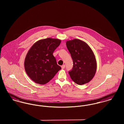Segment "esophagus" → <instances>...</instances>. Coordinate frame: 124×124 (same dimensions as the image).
<instances>
[{
  "instance_id": "34e87169",
  "label": "esophagus",
  "mask_w": 124,
  "mask_h": 124,
  "mask_svg": "<svg viewBox=\"0 0 124 124\" xmlns=\"http://www.w3.org/2000/svg\"><path fill=\"white\" fill-rule=\"evenodd\" d=\"M61 67H62V69H64V68H65V65L64 64H63V65H62L61 66Z\"/></svg>"
}]
</instances>
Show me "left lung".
Listing matches in <instances>:
<instances>
[{
	"label": "left lung",
	"instance_id": "8db88e82",
	"mask_svg": "<svg viewBox=\"0 0 124 124\" xmlns=\"http://www.w3.org/2000/svg\"><path fill=\"white\" fill-rule=\"evenodd\" d=\"M66 44L73 61V67L69 71L71 79L79 85L88 83L97 68L93 52L86 43L79 39L67 41Z\"/></svg>",
	"mask_w": 124,
	"mask_h": 124
}]
</instances>
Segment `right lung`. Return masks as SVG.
I'll list each match as a JSON object with an SVG mask.
<instances>
[{
	"label": "right lung",
	"instance_id": "obj_1",
	"mask_svg": "<svg viewBox=\"0 0 124 124\" xmlns=\"http://www.w3.org/2000/svg\"><path fill=\"white\" fill-rule=\"evenodd\" d=\"M61 40L47 38L35 42L26 55L24 67L29 77L34 82L44 85L52 79L61 69L53 55Z\"/></svg>",
	"mask_w": 124,
	"mask_h": 124
}]
</instances>
